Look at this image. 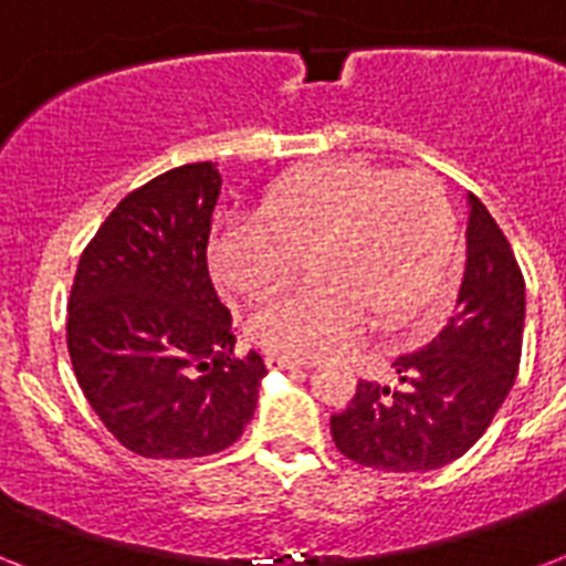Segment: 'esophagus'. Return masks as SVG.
Wrapping results in <instances>:
<instances>
[{"instance_id":"1","label":"esophagus","mask_w":566,"mask_h":566,"mask_svg":"<svg viewBox=\"0 0 566 566\" xmlns=\"http://www.w3.org/2000/svg\"><path fill=\"white\" fill-rule=\"evenodd\" d=\"M264 364L270 370H308L314 367V361H300V358H287V355H266Z\"/></svg>"}]
</instances>
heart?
<instances>
[{
	"label": "heart",
	"mask_w": 566,
	"mask_h": 566,
	"mask_svg": "<svg viewBox=\"0 0 566 566\" xmlns=\"http://www.w3.org/2000/svg\"><path fill=\"white\" fill-rule=\"evenodd\" d=\"M455 226L443 190L422 172L335 158L284 176L252 220L211 238L222 291L266 300L314 261L308 287L266 302L247 335L266 353L317 358L373 323L394 332L443 302Z\"/></svg>",
	"instance_id": "1"
}]
</instances>
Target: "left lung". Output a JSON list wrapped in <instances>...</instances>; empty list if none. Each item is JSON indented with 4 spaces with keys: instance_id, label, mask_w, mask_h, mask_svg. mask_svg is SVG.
Returning <instances> with one entry per match:
<instances>
[{
    "instance_id": "1",
    "label": "left lung",
    "mask_w": 566,
    "mask_h": 566,
    "mask_svg": "<svg viewBox=\"0 0 566 566\" xmlns=\"http://www.w3.org/2000/svg\"><path fill=\"white\" fill-rule=\"evenodd\" d=\"M526 282L502 229L467 193V258L455 311L417 353L394 361L399 385L358 381L332 417L335 447L385 473H426L482 438L520 367Z\"/></svg>"
}]
</instances>
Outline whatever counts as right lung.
Returning a JSON list of instances; mask_svg holds the SVG:
<instances>
[{
  "mask_svg": "<svg viewBox=\"0 0 566 566\" xmlns=\"http://www.w3.org/2000/svg\"><path fill=\"white\" fill-rule=\"evenodd\" d=\"M222 179L185 164L128 193L75 270L66 349L105 429L144 458H202L243 434L266 376L234 358L231 314L208 275Z\"/></svg>",
  "mask_w": 566,
  "mask_h": 566,
  "instance_id": "1",
  "label": "right lung"
}]
</instances>
